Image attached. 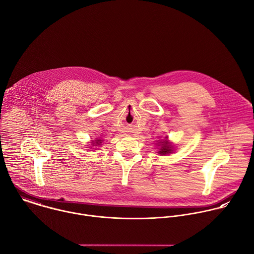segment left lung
Wrapping results in <instances>:
<instances>
[{"label":"left lung","mask_w":254,"mask_h":254,"mask_svg":"<svg viewBox=\"0 0 254 254\" xmlns=\"http://www.w3.org/2000/svg\"><path fill=\"white\" fill-rule=\"evenodd\" d=\"M161 148H160V151L159 153L160 154H168V153H171L172 151V147L168 144V141L167 140H163V142L161 141Z\"/></svg>","instance_id":"1"}]
</instances>
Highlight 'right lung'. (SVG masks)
Returning <instances> with one entry per match:
<instances>
[{
    "mask_svg": "<svg viewBox=\"0 0 254 254\" xmlns=\"http://www.w3.org/2000/svg\"><path fill=\"white\" fill-rule=\"evenodd\" d=\"M100 143H101V140H100V139H99V140H97V142H96V144H97V145H99V144H100Z\"/></svg>",
    "mask_w": 254,
    "mask_h": 254,
    "instance_id": "1",
    "label": "right lung"
}]
</instances>
